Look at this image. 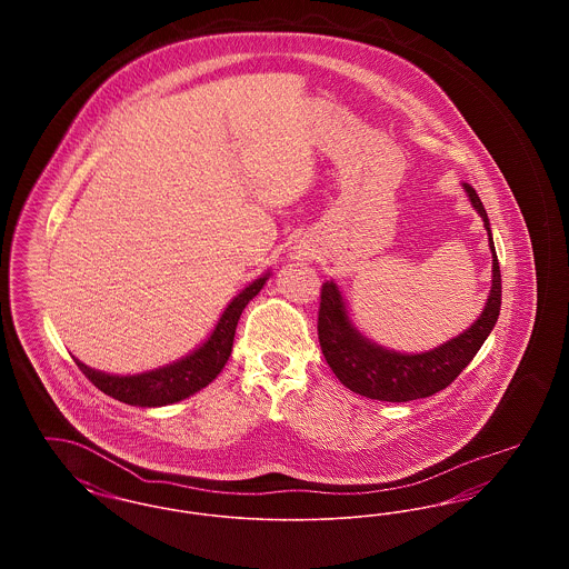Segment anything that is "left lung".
Masks as SVG:
<instances>
[{"label": "left lung", "mask_w": 569, "mask_h": 569, "mask_svg": "<svg viewBox=\"0 0 569 569\" xmlns=\"http://www.w3.org/2000/svg\"><path fill=\"white\" fill-rule=\"evenodd\" d=\"M462 190L487 228L488 247L492 253V283L482 313L460 335L427 352L388 350L356 328L348 313L343 292L332 279L322 286L318 313L322 353L332 373L356 395L388 403H406L431 397L459 378L460 371L473 360L497 325L501 309V271L492 243L490 221L476 190L469 183H462Z\"/></svg>", "instance_id": "8db88e82"}]
</instances>
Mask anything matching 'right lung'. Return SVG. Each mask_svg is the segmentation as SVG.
Listing matches in <instances>:
<instances>
[{"label":"right lung","instance_id":"right-lung-1","mask_svg":"<svg viewBox=\"0 0 569 569\" xmlns=\"http://www.w3.org/2000/svg\"><path fill=\"white\" fill-rule=\"evenodd\" d=\"M269 277L271 271L264 272L228 302V307L217 320L216 328L202 346H198L193 352L170 365H163L160 369H151L134 376H112L87 367L79 358H74V362L79 365L82 373L91 379L96 388H100L104 395L121 403L138 407L179 403L202 390L204 386H209L221 373L232 352L239 318L247 302L264 288Z\"/></svg>","mask_w":569,"mask_h":569}]
</instances>
